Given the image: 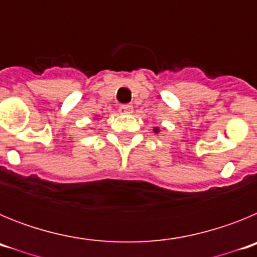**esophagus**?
Here are the masks:
<instances>
[{
  "instance_id": "esophagus-1",
  "label": "esophagus",
  "mask_w": 257,
  "mask_h": 257,
  "mask_svg": "<svg viewBox=\"0 0 257 257\" xmlns=\"http://www.w3.org/2000/svg\"><path fill=\"white\" fill-rule=\"evenodd\" d=\"M118 112L121 113V114H128V113L133 112V105L119 106V108H118Z\"/></svg>"
}]
</instances>
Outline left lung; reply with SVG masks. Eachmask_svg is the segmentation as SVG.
Listing matches in <instances>:
<instances>
[{"label": "left lung", "mask_w": 257, "mask_h": 257, "mask_svg": "<svg viewBox=\"0 0 257 257\" xmlns=\"http://www.w3.org/2000/svg\"><path fill=\"white\" fill-rule=\"evenodd\" d=\"M154 131H158V127H156V128H154Z\"/></svg>", "instance_id": "left-lung-1"}]
</instances>
